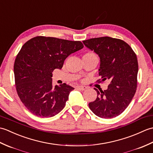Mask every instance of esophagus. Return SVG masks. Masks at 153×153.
<instances>
[{
  "instance_id": "1",
  "label": "esophagus",
  "mask_w": 153,
  "mask_h": 153,
  "mask_svg": "<svg viewBox=\"0 0 153 153\" xmlns=\"http://www.w3.org/2000/svg\"><path fill=\"white\" fill-rule=\"evenodd\" d=\"M77 89H79V90H81V91H84V90L87 89V87L86 86L80 85V86H77Z\"/></svg>"
}]
</instances>
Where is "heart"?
<instances>
[{
	"label": "heart",
	"mask_w": 153,
	"mask_h": 153,
	"mask_svg": "<svg viewBox=\"0 0 153 153\" xmlns=\"http://www.w3.org/2000/svg\"><path fill=\"white\" fill-rule=\"evenodd\" d=\"M93 55H95V53H93V52H88L86 54H84L83 56H93Z\"/></svg>",
	"instance_id": "heart-1"
}]
</instances>
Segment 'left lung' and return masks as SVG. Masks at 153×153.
<instances>
[{
  "label": "left lung",
  "instance_id": "left-lung-1",
  "mask_svg": "<svg viewBox=\"0 0 153 153\" xmlns=\"http://www.w3.org/2000/svg\"><path fill=\"white\" fill-rule=\"evenodd\" d=\"M85 46L100 58L99 82L109 80L105 91L95 88L97 99L89 103V108L102 118H112L124 111L137 89L138 62L131 47L119 39L110 37L83 41Z\"/></svg>",
  "mask_w": 153,
  "mask_h": 153
}]
</instances>
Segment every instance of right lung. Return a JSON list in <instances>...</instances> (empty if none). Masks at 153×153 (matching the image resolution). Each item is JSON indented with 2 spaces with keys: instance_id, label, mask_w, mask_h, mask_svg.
Instances as JSON below:
<instances>
[{
  "instance_id": "add662e5",
  "label": "right lung",
  "mask_w": 153,
  "mask_h": 153,
  "mask_svg": "<svg viewBox=\"0 0 153 153\" xmlns=\"http://www.w3.org/2000/svg\"><path fill=\"white\" fill-rule=\"evenodd\" d=\"M83 48L81 41L44 36L32 38L23 45L14 62L15 85L31 113L50 118L64 108L74 88L66 83L53 87L52 72L61 69L69 55Z\"/></svg>"
}]
</instances>
